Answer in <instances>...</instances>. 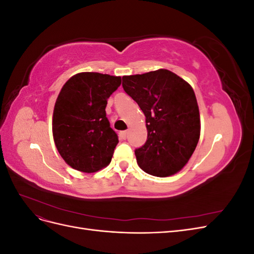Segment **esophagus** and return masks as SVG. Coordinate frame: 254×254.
I'll list each match as a JSON object with an SVG mask.
<instances>
[{"mask_svg":"<svg viewBox=\"0 0 254 254\" xmlns=\"http://www.w3.org/2000/svg\"><path fill=\"white\" fill-rule=\"evenodd\" d=\"M126 136H127V131H126V130H124V131H121V132H120V137H121L122 140H125Z\"/></svg>","mask_w":254,"mask_h":254,"instance_id":"esophagus-1","label":"esophagus"}]
</instances>
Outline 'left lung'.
Segmentation results:
<instances>
[{"instance_id": "1", "label": "left lung", "mask_w": 254, "mask_h": 254, "mask_svg": "<svg viewBox=\"0 0 254 254\" xmlns=\"http://www.w3.org/2000/svg\"><path fill=\"white\" fill-rule=\"evenodd\" d=\"M123 88L146 118L147 141L134 151L137 165L156 177L180 172L200 136V114L193 88L165 68L123 76Z\"/></svg>"}]
</instances>
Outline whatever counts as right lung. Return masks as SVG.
I'll use <instances>...</instances> for the list:
<instances>
[{"label": "right lung", "mask_w": 254, "mask_h": 254, "mask_svg": "<svg viewBox=\"0 0 254 254\" xmlns=\"http://www.w3.org/2000/svg\"><path fill=\"white\" fill-rule=\"evenodd\" d=\"M121 82L120 76L82 72L61 88L53 112V136L60 156L74 170L95 173L111 162L119 139L105 109Z\"/></svg>", "instance_id": "obj_1"}]
</instances>
